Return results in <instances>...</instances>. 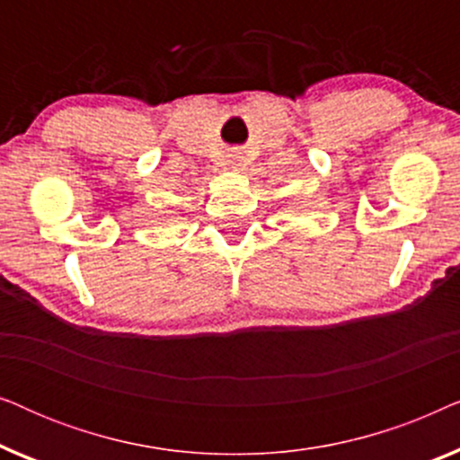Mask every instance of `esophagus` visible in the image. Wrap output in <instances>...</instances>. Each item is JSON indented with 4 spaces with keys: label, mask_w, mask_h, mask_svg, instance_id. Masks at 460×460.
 Returning <instances> with one entry per match:
<instances>
[{
    "label": "esophagus",
    "mask_w": 460,
    "mask_h": 460,
    "mask_svg": "<svg viewBox=\"0 0 460 460\" xmlns=\"http://www.w3.org/2000/svg\"><path fill=\"white\" fill-rule=\"evenodd\" d=\"M238 159H241V156H238V155H232V163H236Z\"/></svg>",
    "instance_id": "34e87169"
}]
</instances>
